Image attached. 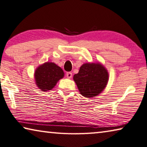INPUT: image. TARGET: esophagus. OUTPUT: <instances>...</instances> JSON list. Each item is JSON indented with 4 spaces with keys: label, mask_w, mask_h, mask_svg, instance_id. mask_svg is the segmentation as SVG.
<instances>
[{
    "label": "esophagus",
    "mask_w": 147,
    "mask_h": 147,
    "mask_svg": "<svg viewBox=\"0 0 147 147\" xmlns=\"http://www.w3.org/2000/svg\"><path fill=\"white\" fill-rule=\"evenodd\" d=\"M66 75L68 78H71L72 76H73V74H72V73H71V72H68V73H67Z\"/></svg>",
    "instance_id": "34e87169"
}]
</instances>
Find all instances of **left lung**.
Segmentation results:
<instances>
[{
    "label": "left lung",
    "mask_w": 147,
    "mask_h": 147,
    "mask_svg": "<svg viewBox=\"0 0 147 147\" xmlns=\"http://www.w3.org/2000/svg\"><path fill=\"white\" fill-rule=\"evenodd\" d=\"M80 93L86 98H93L106 88L109 80L107 69L100 62L84 63L73 76Z\"/></svg>",
    "instance_id": "obj_1"
}]
</instances>
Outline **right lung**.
Masks as SVG:
<instances>
[{"label":"right lung","mask_w":147,"mask_h":147,"mask_svg":"<svg viewBox=\"0 0 147 147\" xmlns=\"http://www.w3.org/2000/svg\"><path fill=\"white\" fill-rule=\"evenodd\" d=\"M62 69L53 62H45L36 68L34 79L36 86L43 91L52 90L64 77Z\"/></svg>","instance_id":"obj_1"}]
</instances>
